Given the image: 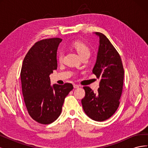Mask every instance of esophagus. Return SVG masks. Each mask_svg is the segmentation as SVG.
<instances>
[{"label": "esophagus", "mask_w": 148, "mask_h": 148, "mask_svg": "<svg viewBox=\"0 0 148 148\" xmlns=\"http://www.w3.org/2000/svg\"><path fill=\"white\" fill-rule=\"evenodd\" d=\"M73 87H74V88H78L79 87V85H78V84H73Z\"/></svg>", "instance_id": "esophagus-1"}]
</instances>
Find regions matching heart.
<instances>
[{"label":"heart","instance_id":"obj_1","mask_svg":"<svg viewBox=\"0 0 148 148\" xmlns=\"http://www.w3.org/2000/svg\"><path fill=\"white\" fill-rule=\"evenodd\" d=\"M73 47L75 49L82 58L84 57H89L91 54V49L84 42L77 41L73 44ZM64 58V52L59 51L57 53V59L59 62L62 61Z\"/></svg>","mask_w":148,"mask_h":148}]
</instances>
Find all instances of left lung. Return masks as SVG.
Masks as SVG:
<instances>
[{
	"label": "left lung",
	"instance_id": "left-lung-1",
	"mask_svg": "<svg viewBox=\"0 0 148 148\" xmlns=\"http://www.w3.org/2000/svg\"><path fill=\"white\" fill-rule=\"evenodd\" d=\"M99 37V46L92 73L100 79L97 92L84 86L85 96L82 99L84 112L91 119L102 122L109 119L117 110L122 93L124 70L119 53L104 34Z\"/></svg>",
	"mask_w": 148,
	"mask_h": 148
}]
</instances>
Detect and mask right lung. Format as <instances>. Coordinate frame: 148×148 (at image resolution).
Listing matches in <instances>:
<instances>
[{
    "label": "right lung",
    "instance_id": "add662e5",
    "mask_svg": "<svg viewBox=\"0 0 148 148\" xmlns=\"http://www.w3.org/2000/svg\"><path fill=\"white\" fill-rule=\"evenodd\" d=\"M62 39L50 38L36 42L25 57L20 77L22 92L28 114L37 122L47 125L61 114L71 83L51 86L49 75L57 68V51Z\"/></svg>",
    "mask_w": 148,
    "mask_h": 148
}]
</instances>
